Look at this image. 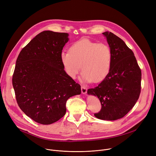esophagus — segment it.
<instances>
[{"label": "esophagus", "mask_w": 156, "mask_h": 156, "mask_svg": "<svg viewBox=\"0 0 156 156\" xmlns=\"http://www.w3.org/2000/svg\"><path fill=\"white\" fill-rule=\"evenodd\" d=\"M81 90L82 94H86V93H87V88L86 87H85L84 86H81Z\"/></svg>", "instance_id": "34e87169"}]
</instances>
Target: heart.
I'll list each match as a JSON object with an SVG mask.
<instances>
[{
    "mask_svg": "<svg viewBox=\"0 0 156 156\" xmlns=\"http://www.w3.org/2000/svg\"><path fill=\"white\" fill-rule=\"evenodd\" d=\"M60 58L66 73L70 78L75 79L81 68V81L99 83L110 73L112 53L106 44L82 38L72 44L69 52L62 51Z\"/></svg>",
    "mask_w": 156,
    "mask_h": 156,
    "instance_id": "heart-1",
    "label": "heart"
}]
</instances>
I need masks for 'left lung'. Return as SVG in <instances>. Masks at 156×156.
<instances>
[{"instance_id":"obj_1","label":"left lung","mask_w":156,"mask_h":156,"mask_svg":"<svg viewBox=\"0 0 156 156\" xmlns=\"http://www.w3.org/2000/svg\"><path fill=\"white\" fill-rule=\"evenodd\" d=\"M112 53V66L108 75L98 85L89 89L87 94L99 98L102 108L94 116L104 120L123 117L134 107L141 91V71L133 51L114 33L105 31Z\"/></svg>"}]
</instances>
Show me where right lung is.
<instances>
[{"label":"right lung","instance_id":"1","mask_svg":"<svg viewBox=\"0 0 156 156\" xmlns=\"http://www.w3.org/2000/svg\"><path fill=\"white\" fill-rule=\"evenodd\" d=\"M66 33L44 31L21 51L12 78L21 110L34 121L52 124L66 113V102L81 86L66 73L60 55L69 41Z\"/></svg>","mask_w":156,"mask_h":156}]
</instances>
